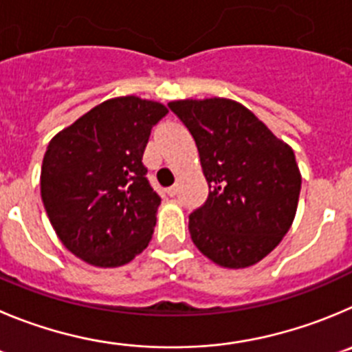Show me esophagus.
Returning <instances> with one entry per match:
<instances>
[{
  "instance_id": "esophagus-1",
  "label": "esophagus",
  "mask_w": 352,
  "mask_h": 352,
  "mask_svg": "<svg viewBox=\"0 0 352 352\" xmlns=\"http://www.w3.org/2000/svg\"><path fill=\"white\" fill-rule=\"evenodd\" d=\"M166 195H168V196H175L177 195V186L168 187V189H166Z\"/></svg>"
}]
</instances>
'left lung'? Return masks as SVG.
Listing matches in <instances>:
<instances>
[{
  "label": "left lung",
  "mask_w": 352,
  "mask_h": 352,
  "mask_svg": "<svg viewBox=\"0 0 352 352\" xmlns=\"http://www.w3.org/2000/svg\"><path fill=\"white\" fill-rule=\"evenodd\" d=\"M168 107L191 131L210 189L189 215L192 243L222 267L257 264L280 245L297 212L302 177L294 151L229 98Z\"/></svg>",
  "instance_id": "left-lung-1"
}]
</instances>
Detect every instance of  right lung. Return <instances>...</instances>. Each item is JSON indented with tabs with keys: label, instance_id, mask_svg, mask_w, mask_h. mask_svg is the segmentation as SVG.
<instances>
[{
	"label": "right lung",
	"instance_id": "1",
	"mask_svg": "<svg viewBox=\"0 0 352 352\" xmlns=\"http://www.w3.org/2000/svg\"><path fill=\"white\" fill-rule=\"evenodd\" d=\"M163 104L111 98L58 131L41 166V199L71 254L97 267H118L153 238L161 198L142 154Z\"/></svg>",
	"mask_w": 352,
	"mask_h": 352
}]
</instances>
